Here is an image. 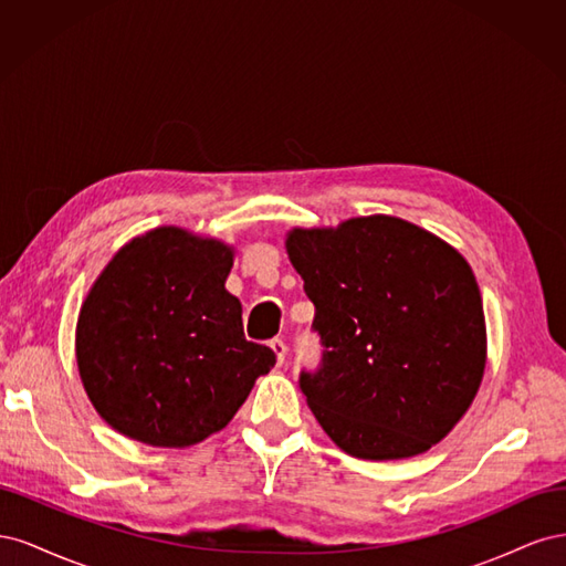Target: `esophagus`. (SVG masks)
I'll use <instances>...</instances> for the list:
<instances>
[{"mask_svg":"<svg viewBox=\"0 0 566 566\" xmlns=\"http://www.w3.org/2000/svg\"><path fill=\"white\" fill-rule=\"evenodd\" d=\"M269 347L273 349V354H276V364L283 366V364H285V352H287V349H285V342H283L281 337H276V339L269 342Z\"/></svg>","mask_w":566,"mask_h":566,"instance_id":"1","label":"esophagus"}]
</instances>
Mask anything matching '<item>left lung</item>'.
Masks as SVG:
<instances>
[{
	"mask_svg": "<svg viewBox=\"0 0 566 566\" xmlns=\"http://www.w3.org/2000/svg\"><path fill=\"white\" fill-rule=\"evenodd\" d=\"M285 250L316 306L323 356L300 387L325 434L366 460L432 449L465 416L486 366L465 256L387 214L293 229Z\"/></svg>",
	"mask_w": 566,
	"mask_h": 566,
	"instance_id": "1",
	"label": "left lung"
}]
</instances>
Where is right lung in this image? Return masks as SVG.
Listing matches in <instances>:
<instances>
[{"label": "right lung", "instance_id": "1", "mask_svg": "<svg viewBox=\"0 0 566 566\" xmlns=\"http://www.w3.org/2000/svg\"><path fill=\"white\" fill-rule=\"evenodd\" d=\"M233 248L160 227L119 248L82 302L75 354L96 413L148 447L224 430L276 354L243 335Z\"/></svg>", "mask_w": 566, "mask_h": 566}]
</instances>
